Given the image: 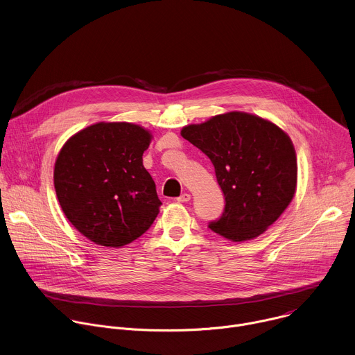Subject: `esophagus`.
Masks as SVG:
<instances>
[{
	"mask_svg": "<svg viewBox=\"0 0 355 355\" xmlns=\"http://www.w3.org/2000/svg\"><path fill=\"white\" fill-rule=\"evenodd\" d=\"M189 199H191V195H189V193H187V192L181 193V195L177 198V200H178V202H181V204H185V202H188Z\"/></svg>",
	"mask_w": 355,
	"mask_h": 355,
	"instance_id": "esophagus-1",
	"label": "esophagus"
}]
</instances>
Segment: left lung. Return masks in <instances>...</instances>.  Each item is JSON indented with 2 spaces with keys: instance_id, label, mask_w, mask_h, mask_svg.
Returning <instances> with one entry per match:
<instances>
[{
  "instance_id": "1",
  "label": "left lung",
  "mask_w": 355,
  "mask_h": 355,
  "mask_svg": "<svg viewBox=\"0 0 355 355\" xmlns=\"http://www.w3.org/2000/svg\"><path fill=\"white\" fill-rule=\"evenodd\" d=\"M181 136L211 159L225 193V212L209 229L234 243L263 234L296 192L295 147L279 126L232 111L181 129Z\"/></svg>"
}]
</instances>
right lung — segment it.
Wrapping results in <instances>:
<instances>
[{"label":"right lung","mask_w":355,"mask_h":355,"mask_svg":"<svg viewBox=\"0 0 355 355\" xmlns=\"http://www.w3.org/2000/svg\"><path fill=\"white\" fill-rule=\"evenodd\" d=\"M153 135L129 122H98L60 148L55 189L70 223L98 245L122 247L155 222L162 202L143 166Z\"/></svg>","instance_id":"1"}]
</instances>
